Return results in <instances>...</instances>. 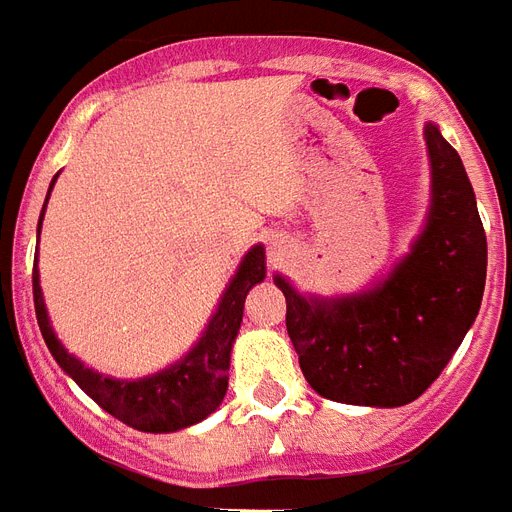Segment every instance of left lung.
Returning a JSON list of instances; mask_svg holds the SVG:
<instances>
[{"label": "left lung", "instance_id": "8db88e82", "mask_svg": "<svg viewBox=\"0 0 512 512\" xmlns=\"http://www.w3.org/2000/svg\"><path fill=\"white\" fill-rule=\"evenodd\" d=\"M431 206L394 269L349 296H304L275 275L285 325L309 386L362 407L415 402L476 322L486 282V235L460 155L425 124Z\"/></svg>", "mask_w": 512, "mask_h": 512}]
</instances>
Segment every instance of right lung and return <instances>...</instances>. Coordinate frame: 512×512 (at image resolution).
<instances>
[{
	"instance_id": "right-lung-1",
	"label": "right lung",
	"mask_w": 512,
	"mask_h": 512,
	"mask_svg": "<svg viewBox=\"0 0 512 512\" xmlns=\"http://www.w3.org/2000/svg\"><path fill=\"white\" fill-rule=\"evenodd\" d=\"M55 179L57 177H52L47 200L52 187H55ZM47 200H44V208H47ZM42 219H39V230L36 232H42ZM264 259H267L264 245H253L240 261L230 285L224 288L222 301L216 306V312L211 314V320H208L198 343L187 351L185 357L177 359L174 365L155 372V375H147V378H110V375H102V372L84 365L79 357L68 354L63 343L57 341L52 322H49L42 285H39V267H34L36 320H39L44 343H47L49 354L55 357L57 365L63 367V372H68L79 383L81 391L92 396L102 410L110 412L121 423L132 425L137 431H182L187 425L206 420L222 404L224 394H227V380H230L227 370H230L232 346H235L240 322H243L245 296H248V290L253 285H259L267 277V261ZM36 264H39V253H36Z\"/></svg>"
}]
</instances>
